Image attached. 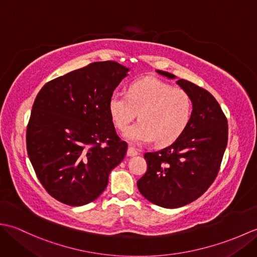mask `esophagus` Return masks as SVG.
Returning a JSON list of instances; mask_svg holds the SVG:
<instances>
[{
	"instance_id": "1",
	"label": "esophagus",
	"mask_w": 257,
	"mask_h": 257,
	"mask_svg": "<svg viewBox=\"0 0 257 257\" xmlns=\"http://www.w3.org/2000/svg\"><path fill=\"white\" fill-rule=\"evenodd\" d=\"M127 155L129 156V157H133V156H137L138 155V151H137V149L135 148V147H133V146H129L128 147V151H127Z\"/></svg>"
}]
</instances>
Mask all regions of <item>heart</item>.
I'll use <instances>...</instances> for the list:
<instances>
[{
	"mask_svg": "<svg viewBox=\"0 0 257 257\" xmlns=\"http://www.w3.org/2000/svg\"><path fill=\"white\" fill-rule=\"evenodd\" d=\"M109 114L119 130H124L139 114L140 121L124 133L135 144L156 140L165 146L176 141L192 117V99L187 91L174 88L157 78L136 80L128 87L127 95L112 91L108 101Z\"/></svg>",
	"mask_w": 257,
	"mask_h": 257,
	"instance_id": "b5f03b06",
	"label": "heart"
}]
</instances>
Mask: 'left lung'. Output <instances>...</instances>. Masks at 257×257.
Instances as JSON below:
<instances>
[{
  "mask_svg": "<svg viewBox=\"0 0 257 257\" xmlns=\"http://www.w3.org/2000/svg\"><path fill=\"white\" fill-rule=\"evenodd\" d=\"M177 83L192 99V117L172 145L146 152L147 171L137 182L147 200L168 209L189 204L210 188L220 171L228 136L227 119L213 95L185 79Z\"/></svg>",
  "mask_w": 257,
  "mask_h": 257,
  "instance_id": "1",
  "label": "left lung"
}]
</instances>
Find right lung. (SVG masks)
Returning a JSON list of instances; mask_svg holds the SVG:
<instances>
[{"label": "right lung", "instance_id": "1", "mask_svg": "<svg viewBox=\"0 0 257 257\" xmlns=\"http://www.w3.org/2000/svg\"><path fill=\"white\" fill-rule=\"evenodd\" d=\"M128 70L111 61L91 63L48 81L35 98L27 155L48 194L64 204L96 200L125 156L108 101Z\"/></svg>", "mask_w": 257, "mask_h": 257}]
</instances>
